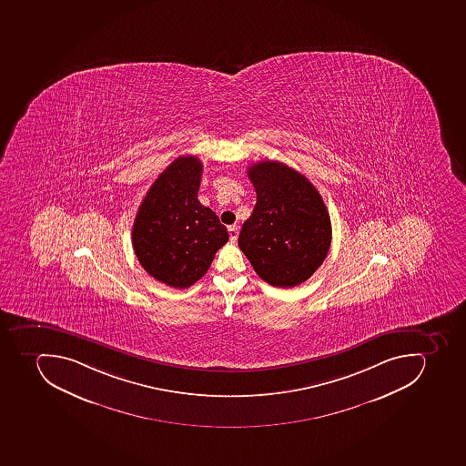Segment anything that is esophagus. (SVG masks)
<instances>
[{
    "instance_id": "34e87169",
    "label": "esophagus",
    "mask_w": 466,
    "mask_h": 466,
    "mask_svg": "<svg viewBox=\"0 0 466 466\" xmlns=\"http://www.w3.org/2000/svg\"><path fill=\"white\" fill-rule=\"evenodd\" d=\"M228 232H229V238H231V241H237V238H238L239 228L237 227V225H231V227H228Z\"/></svg>"
}]
</instances>
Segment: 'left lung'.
Here are the masks:
<instances>
[{"label": "left lung", "instance_id": "1", "mask_svg": "<svg viewBox=\"0 0 466 466\" xmlns=\"http://www.w3.org/2000/svg\"><path fill=\"white\" fill-rule=\"evenodd\" d=\"M247 174L258 203L242 225L239 248L261 279L272 287H297L328 256V208L316 187L282 162L263 160L251 165Z\"/></svg>", "mask_w": 466, "mask_h": 466}]
</instances>
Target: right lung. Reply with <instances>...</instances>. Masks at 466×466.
Here are the masks:
<instances>
[{"mask_svg":"<svg viewBox=\"0 0 466 466\" xmlns=\"http://www.w3.org/2000/svg\"><path fill=\"white\" fill-rule=\"evenodd\" d=\"M201 172L203 164L191 155L167 165L143 198L131 232L146 272L178 289L203 278L229 239L217 213L198 201Z\"/></svg>","mask_w":466,"mask_h":466,"instance_id":"add662e5","label":"right lung"}]
</instances>
